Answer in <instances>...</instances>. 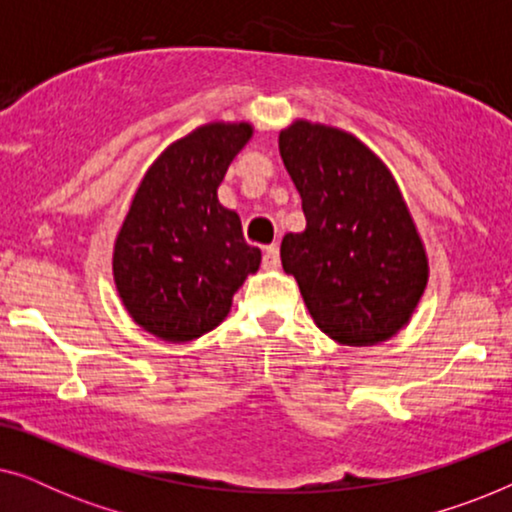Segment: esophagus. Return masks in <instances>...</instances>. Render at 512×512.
<instances>
[{
	"mask_svg": "<svg viewBox=\"0 0 512 512\" xmlns=\"http://www.w3.org/2000/svg\"><path fill=\"white\" fill-rule=\"evenodd\" d=\"M277 265H279V247L277 244H270V247H265L263 251V268L275 270Z\"/></svg>",
	"mask_w": 512,
	"mask_h": 512,
	"instance_id": "esophagus-1",
	"label": "esophagus"
}]
</instances>
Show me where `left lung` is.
I'll use <instances>...</instances> for the list:
<instances>
[{
  "label": "left lung",
  "mask_w": 512,
  "mask_h": 512,
  "mask_svg": "<svg viewBox=\"0 0 512 512\" xmlns=\"http://www.w3.org/2000/svg\"><path fill=\"white\" fill-rule=\"evenodd\" d=\"M307 226L282 240L314 324L340 345L389 340L415 312L429 263L387 165L349 132L296 121L279 132Z\"/></svg>",
  "instance_id": "left-lung-1"
}]
</instances>
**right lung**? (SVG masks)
Listing matches in <instances>:
<instances>
[{
	"label": "right lung",
	"instance_id": "1",
	"mask_svg": "<svg viewBox=\"0 0 512 512\" xmlns=\"http://www.w3.org/2000/svg\"><path fill=\"white\" fill-rule=\"evenodd\" d=\"M249 123H209L160 153L144 174L114 247L125 310L144 331L188 342L226 319L233 293L261 265L242 221L216 198Z\"/></svg>",
	"mask_w": 512,
	"mask_h": 512
}]
</instances>
